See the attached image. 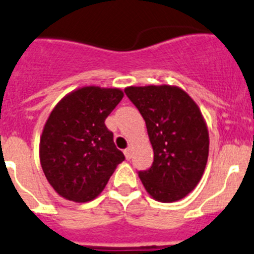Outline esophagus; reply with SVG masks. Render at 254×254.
Here are the masks:
<instances>
[{
	"mask_svg": "<svg viewBox=\"0 0 254 254\" xmlns=\"http://www.w3.org/2000/svg\"><path fill=\"white\" fill-rule=\"evenodd\" d=\"M124 154H125V158L130 159V158H131V149H130V148L125 149L124 150Z\"/></svg>",
	"mask_w": 254,
	"mask_h": 254,
	"instance_id": "esophagus-1",
	"label": "esophagus"
}]
</instances>
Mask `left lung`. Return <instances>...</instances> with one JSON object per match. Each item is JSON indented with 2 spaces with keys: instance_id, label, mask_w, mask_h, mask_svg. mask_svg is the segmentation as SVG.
I'll return each mask as SVG.
<instances>
[{
  "instance_id": "1",
  "label": "left lung",
  "mask_w": 254,
  "mask_h": 254,
  "mask_svg": "<svg viewBox=\"0 0 254 254\" xmlns=\"http://www.w3.org/2000/svg\"><path fill=\"white\" fill-rule=\"evenodd\" d=\"M147 125L154 161L139 178L154 200L175 202L200 182L209 157V131L197 104L177 86L125 88Z\"/></svg>"
}]
</instances>
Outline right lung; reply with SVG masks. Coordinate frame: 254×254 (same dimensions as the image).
<instances>
[{
  "mask_svg": "<svg viewBox=\"0 0 254 254\" xmlns=\"http://www.w3.org/2000/svg\"><path fill=\"white\" fill-rule=\"evenodd\" d=\"M123 97L120 88L84 86L65 95L50 113L39 157L48 182L65 200L97 197L125 159L105 125Z\"/></svg>",
  "mask_w": 254,
  "mask_h": 254,
  "instance_id": "right-lung-1",
  "label": "right lung"
}]
</instances>
